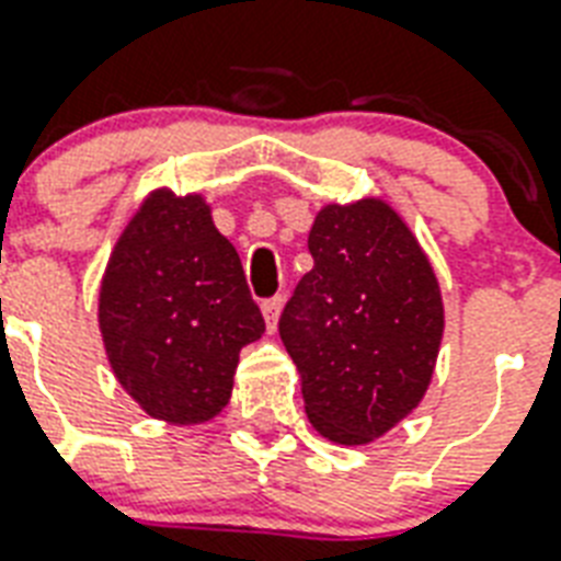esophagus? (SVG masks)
Wrapping results in <instances>:
<instances>
[{"label":"esophagus","instance_id":"obj_1","mask_svg":"<svg viewBox=\"0 0 561 561\" xmlns=\"http://www.w3.org/2000/svg\"><path fill=\"white\" fill-rule=\"evenodd\" d=\"M279 311H282V297L264 299V302H262V314H264V323H267V332H276V323H279Z\"/></svg>","mask_w":561,"mask_h":561}]
</instances>
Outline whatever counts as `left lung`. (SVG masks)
<instances>
[{
  "label": "left lung",
  "mask_w": 561,
  "mask_h": 561,
  "mask_svg": "<svg viewBox=\"0 0 561 561\" xmlns=\"http://www.w3.org/2000/svg\"><path fill=\"white\" fill-rule=\"evenodd\" d=\"M314 259L279 318L302 376V403L323 438L358 447L412 414L444 335L435 271L400 214L376 196L323 205Z\"/></svg>",
  "instance_id": "left-lung-1"
}]
</instances>
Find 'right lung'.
I'll use <instances>...</instances> for the list:
<instances>
[{
    "label": "right lung",
    "instance_id": "1",
    "mask_svg": "<svg viewBox=\"0 0 561 561\" xmlns=\"http://www.w3.org/2000/svg\"><path fill=\"white\" fill-rule=\"evenodd\" d=\"M100 332L117 382L149 417L194 426L224 412L264 318L203 196L158 187L131 214L102 276Z\"/></svg>",
    "mask_w": 561,
    "mask_h": 561
}]
</instances>
